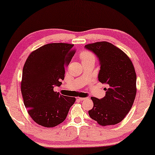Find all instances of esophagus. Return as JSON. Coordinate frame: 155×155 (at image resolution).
<instances>
[{
    "mask_svg": "<svg viewBox=\"0 0 155 155\" xmlns=\"http://www.w3.org/2000/svg\"><path fill=\"white\" fill-rule=\"evenodd\" d=\"M87 99H89L88 97H78V100H80V101H84V100H87Z\"/></svg>",
    "mask_w": 155,
    "mask_h": 155,
    "instance_id": "1",
    "label": "esophagus"
}]
</instances>
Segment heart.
<instances>
[{
	"mask_svg": "<svg viewBox=\"0 0 155 155\" xmlns=\"http://www.w3.org/2000/svg\"><path fill=\"white\" fill-rule=\"evenodd\" d=\"M80 58L82 63L89 61H96V57L89 51H83L79 54Z\"/></svg>",
	"mask_w": 155,
	"mask_h": 155,
	"instance_id": "b5f03b06",
	"label": "heart"
}]
</instances>
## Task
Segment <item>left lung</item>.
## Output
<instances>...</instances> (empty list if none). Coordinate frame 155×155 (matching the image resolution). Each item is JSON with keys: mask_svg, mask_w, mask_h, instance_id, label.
Here are the masks:
<instances>
[{"mask_svg": "<svg viewBox=\"0 0 155 155\" xmlns=\"http://www.w3.org/2000/svg\"><path fill=\"white\" fill-rule=\"evenodd\" d=\"M99 58L98 80L107 84L103 98L91 97L89 115L102 126L121 122L129 112L137 94V75L127 54L111 43L98 41L85 46Z\"/></svg>", "mask_w": 155, "mask_h": 155, "instance_id": "left-lung-1", "label": "left lung"}]
</instances>
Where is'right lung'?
<instances>
[{"instance_id":"right-lung-1","label":"right lung","mask_w":155,"mask_h":155,"mask_svg":"<svg viewBox=\"0 0 155 155\" xmlns=\"http://www.w3.org/2000/svg\"><path fill=\"white\" fill-rule=\"evenodd\" d=\"M73 44L52 43L32 51L23 68L21 90L28 113L37 124L53 127L65 120L75 97L54 91L64 79L65 66L75 53Z\"/></svg>"}]
</instances>
